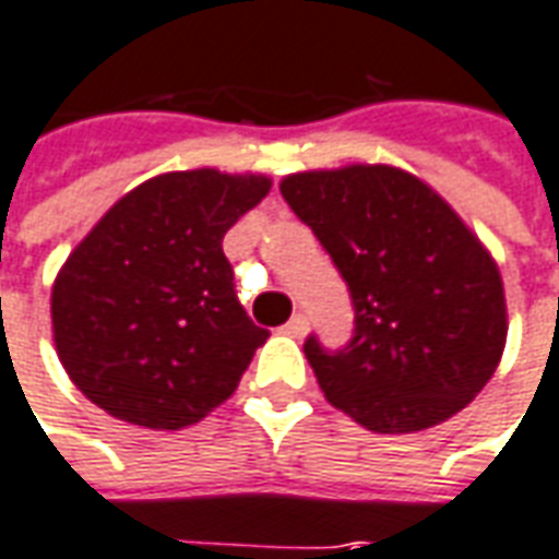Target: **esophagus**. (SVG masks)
I'll list each match as a JSON object with an SVG mask.
<instances>
[{
  "label": "esophagus",
  "instance_id": "34e87169",
  "mask_svg": "<svg viewBox=\"0 0 559 559\" xmlns=\"http://www.w3.org/2000/svg\"><path fill=\"white\" fill-rule=\"evenodd\" d=\"M306 330H308L306 314H293V318L284 323V333L293 335V338H302V335H306Z\"/></svg>",
  "mask_w": 559,
  "mask_h": 559
}]
</instances>
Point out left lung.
<instances>
[{"label": "left lung", "mask_w": 559, "mask_h": 559, "mask_svg": "<svg viewBox=\"0 0 559 559\" xmlns=\"http://www.w3.org/2000/svg\"><path fill=\"white\" fill-rule=\"evenodd\" d=\"M347 281L357 330L306 357L323 396L372 432H417L463 412L493 378L509 308L493 253L427 181L388 163L281 181Z\"/></svg>", "instance_id": "1"}]
</instances>
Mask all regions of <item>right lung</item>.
<instances>
[{"mask_svg":"<svg viewBox=\"0 0 559 559\" xmlns=\"http://www.w3.org/2000/svg\"><path fill=\"white\" fill-rule=\"evenodd\" d=\"M269 190L257 171H166L78 241L50 287V323L62 369L93 405L185 429L236 393L269 330L236 299L224 236Z\"/></svg>","mask_w":559,"mask_h":559,"instance_id":"add662e5","label":"right lung"}]
</instances>
